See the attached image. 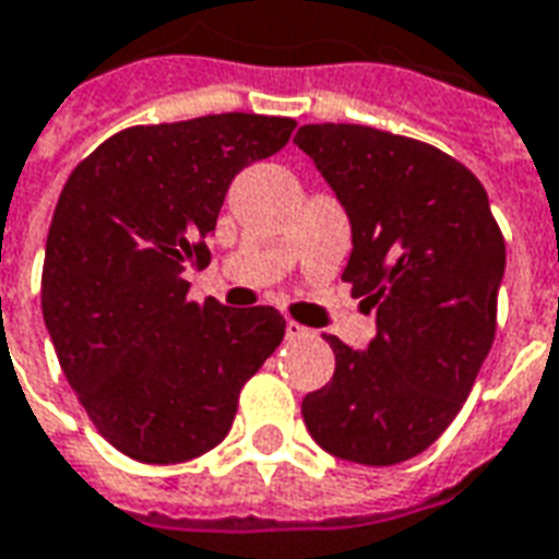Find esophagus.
<instances>
[{
	"label": "esophagus",
	"instance_id": "34e87169",
	"mask_svg": "<svg viewBox=\"0 0 559 559\" xmlns=\"http://www.w3.org/2000/svg\"><path fill=\"white\" fill-rule=\"evenodd\" d=\"M299 338H311V329H305L302 323H296V320H287V341Z\"/></svg>",
	"mask_w": 559,
	"mask_h": 559
}]
</instances>
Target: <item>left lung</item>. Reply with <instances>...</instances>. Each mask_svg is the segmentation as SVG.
<instances>
[{
    "mask_svg": "<svg viewBox=\"0 0 559 559\" xmlns=\"http://www.w3.org/2000/svg\"><path fill=\"white\" fill-rule=\"evenodd\" d=\"M293 143L350 218L341 278L377 311L368 350L329 335L335 374L305 395L302 419L329 455L401 464L449 428L491 350L503 233L479 179L421 140L323 122Z\"/></svg>",
    "mask_w": 559,
    "mask_h": 559,
    "instance_id": "obj_1",
    "label": "left lung"
}]
</instances>
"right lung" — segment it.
Listing matches in <instances>:
<instances>
[{
  "mask_svg": "<svg viewBox=\"0 0 559 559\" xmlns=\"http://www.w3.org/2000/svg\"><path fill=\"white\" fill-rule=\"evenodd\" d=\"M287 116L218 114L119 131L68 176L47 233L41 311L107 443L179 464L227 437L245 380L284 338L269 308L188 296L233 176L287 146Z\"/></svg>",
  "mask_w": 559,
  "mask_h": 559,
  "instance_id": "obj_1",
  "label": "right lung"
}]
</instances>
